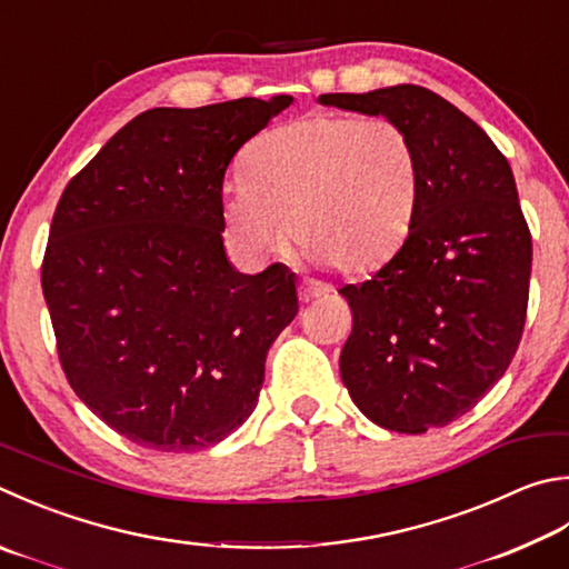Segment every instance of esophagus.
I'll use <instances>...</instances> for the list:
<instances>
[{
  "label": "esophagus",
  "instance_id": "obj_1",
  "mask_svg": "<svg viewBox=\"0 0 569 569\" xmlns=\"http://www.w3.org/2000/svg\"><path fill=\"white\" fill-rule=\"evenodd\" d=\"M326 291H328V286H323V283H316V281H303L301 286H298V296H301V301H303V303L313 301V298L323 296Z\"/></svg>",
  "mask_w": 569,
  "mask_h": 569
}]
</instances>
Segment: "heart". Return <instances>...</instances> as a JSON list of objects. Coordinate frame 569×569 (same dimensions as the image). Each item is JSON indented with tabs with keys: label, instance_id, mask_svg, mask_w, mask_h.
<instances>
[{
	"label": "heart",
	"instance_id": "heart-1",
	"mask_svg": "<svg viewBox=\"0 0 569 569\" xmlns=\"http://www.w3.org/2000/svg\"><path fill=\"white\" fill-rule=\"evenodd\" d=\"M420 186V151L400 121L311 113L246 149L243 179L223 189V221L251 251L281 249L288 231L316 261L368 273L406 243Z\"/></svg>",
	"mask_w": 569,
	"mask_h": 569
}]
</instances>
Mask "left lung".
Wrapping results in <instances>:
<instances>
[{"instance_id": "left-lung-1", "label": "left lung", "mask_w": 569, "mask_h": 569, "mask_svg": "<svg viewBox=\"0 0 569 569\" xmlns=\"http://www.w3.org/2000/svg\"><path fill=\"white\" fill-rule=\"evenodd\" d=\"M320 101L400 121L420 151L406 243L368 281L338 291L353 311L340 350L350 398L380 428L420 436L478 406L520 346L532 236L518 186L488 133L426 87Z\"/></svg>"}]
</instances>
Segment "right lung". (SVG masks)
<instances>
[{"mask_svg": "<svg viewBox=\"0 0 569 569\" xmlns=\"http://www.w3.org/2000/svg\"><path fill=\"white\" fill-rule=\"evenodd\" d=\"M291 101L143 111L61 193L41 261L59 363L137 446L203 450L256 408L296 281L278 263L233 271L221 191L236 151Z\"/></svg>", "mask_w": 569, "mask_h": 569, "instance_id": "1", "label": "right lung"}]
</instances>
